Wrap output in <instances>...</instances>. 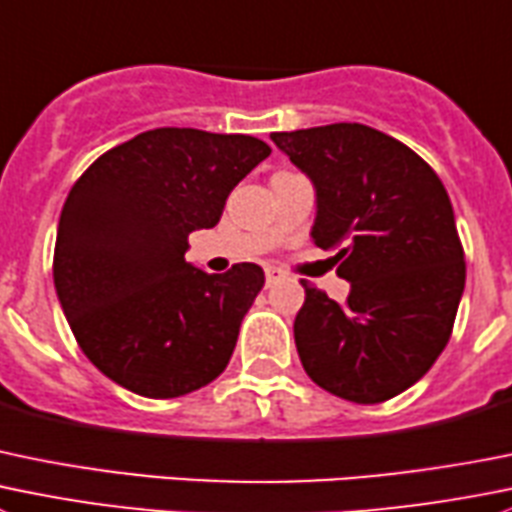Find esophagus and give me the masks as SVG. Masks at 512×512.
Segmentation results:
<instances>
[{
	"instance_id": "1",
	"label": "esophagus",
	"mask_w": 512,
	"mask_h": 512,
	"mask_svg": "<svg viewBox=\"0 0 512 512\" xmlns=\"http://www.w3.org/2000/svg\"><path fill=\"white\" fill-rule=\"evenodd\" d=\"M280 280H282V272L275 270V267H267V270H265V282H267V287L275 285V282H280Z\"/></svg>"
}]
</instances>
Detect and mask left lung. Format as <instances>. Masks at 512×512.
<instances>
[{
    "mask_svg": "<svg viewBox=\"0 0 512 512\" xmlns=\"http://www.w3.org/2000/svg\"><path fill=\"white\" fill-rule=\"evenodd\" d=\"M310 177L312 242L350 282L335 302L302 280L295 345L312 382L342 400L385 403L445 350L465 290L453 205L433 167L395 137L337 122L272 132Z\"/></svg>",
    "mask_w": 512,
    "mask_h": 512,
    "instance_id": "8db88e82",
    "label": "left lung"
}]
</instances>
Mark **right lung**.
<instances>
[{"mask_svg": "<svg viewBox=\"0 0 512 512\" xmlns=\"http://www.w3.org/2000/svg\"><path fill=\"white\" fill-rule=\"evenodd\" d=\"M270 147L250 135L160 127L104 152L69 190L54 287L99 372L155 400L205 388L230 362L265 285L255 262L207 275L190 232L220 222L227 195Z\"/></svg>", "mask_w": 512, "mask_h": 512, "instance_id": "right-lung-1", "label": "right lung"}]
</instances>
